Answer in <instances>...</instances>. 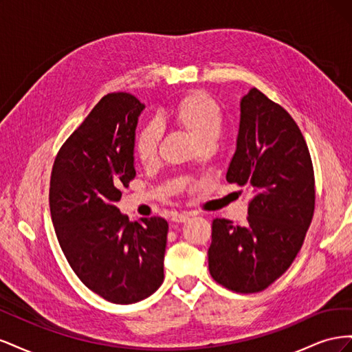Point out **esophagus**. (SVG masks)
<instances>
[{"label": "esophagus", "mask_w": 352, "mask_h": 352, "mask_svg": "<svg viewBox=\"0 0 352 352\" xmlns=\"http://www.w3.org/2000/svg\"><path fill=\"white\" fill-rule=\"evenodd\" d=\"M189 217H190V214H188V212H176V214L172 216V220H173L175 223H184V221H186Z\"/></svg>", "instance_id": "obj_1"}]
</instances>
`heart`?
Segmentation results:
<instances>
[{
	"label": "heart",
	"instance_id": "heart-1",
	"mask_svg": "<svg viewBox=\"0 0 352 352\" xmlns=\"http://www.w3.org/2000/svg\"><path fill=\"white\" fill-rule=\"evenodd\" d=\"M167 120L180 127L199 145L214 142L221 129L223 117L219 102L202 91H192L180 97L170 110L166 111ZM160 144V129L155 123H148L135 138V153L144 164L157 158Z\"/></svg>",
	"mask_w": 352,
	"mask_h": 352
}]
</instances>
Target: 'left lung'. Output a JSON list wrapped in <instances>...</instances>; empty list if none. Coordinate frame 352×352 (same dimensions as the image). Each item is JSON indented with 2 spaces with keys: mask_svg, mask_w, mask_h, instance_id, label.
Listing matches in <instances>:
<instances>
[{
  "mask_svg": "<svg viewBox=\"0 0 352 352\" xmlns=\"http://www.w3.org/2000/svg\"><path fill=\"white\" fill-rule=\"evenodd\" d=\"M226 179L248 186L252 198L245 226L212 220L210 274L230 291L260 292L300 252L314 214L316 182L300 127L282 105L255 88L241 101L236 151Z\"/></svg>",
  "mask_w": 352,
  "mask_h": 352,
  "instance_id": "8db88e82",
  "label": "left lung"
}]
</instances>
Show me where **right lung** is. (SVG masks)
Here are the masks:
<instances>
[{
    "label": "right lung",
    "instance_id": "1",
    "mask_svg": "<svg viewBox=\"0 0 352 352\" xmlns=\"http://www.w3.org/2000/svg\"><path fill=\"white\" fill-rule=\"evenodd\" d=\"M145 105L107 94L58 150L50 210L60 247L85 286L114 304H133L163 283L167 221L131 223L116 202L135 179L133 145Z\"/></svg>",
    "mask_w": 352,
    "mask_h": 352
}]
</instances>
